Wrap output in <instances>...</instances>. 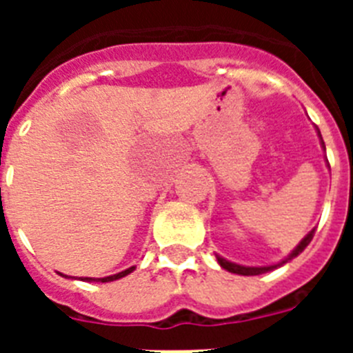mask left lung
<instances>
[{
  "label": "left lung",
  "instance_id": "8db88e82",
  "mask_svg": "<svg viewBox=\"0 0 353 353\" xmlns=\"http://www.w3.org/2000/svg\"><path fill=\"white\" fill-rule=\"evenodd\" d=\"M313 235H314V230H313V232L307 233V236H304V239H302L301 244L295 248V251H293L292 254L286 258V260H283L281 263H277V265H270V267H242V265L232 263V261L224 260V258H221V256H217V261H219L221 267H223V269H226L228 272L240 274V276H260V274H265V272H269V270H274V269H277V267H281V265H285L286 261H290L292 258H295L297 254H301V252L304 251L307 245H310V242L313 240Z\"/></svg>",
  "mask_w": 353,
  "mask_h": 353
}]
</instances>
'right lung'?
Instances as JSON below:
<instances>
[{"mask_svg": "<svg viewBox=\"0 0 353 353\" xmlns=\"http://www.w3.org/2000/svg\"><path fill=\"white\" fill-rule=\"evenodd\" d=\"M136 269V267H130V269H127V270H123V272H118V274H114V276H108V277H101V279H99V281L101 283H109V281H117V279H120V277H125L127 274H130L132 272V270ZM61 276H63V274H61ZM83 281H95V279H92V277H84Z\"/></svg>", "mask_w": 353, "mask_h": 353, "instance_id": "1", "label": "right lung"}]
</instances>
